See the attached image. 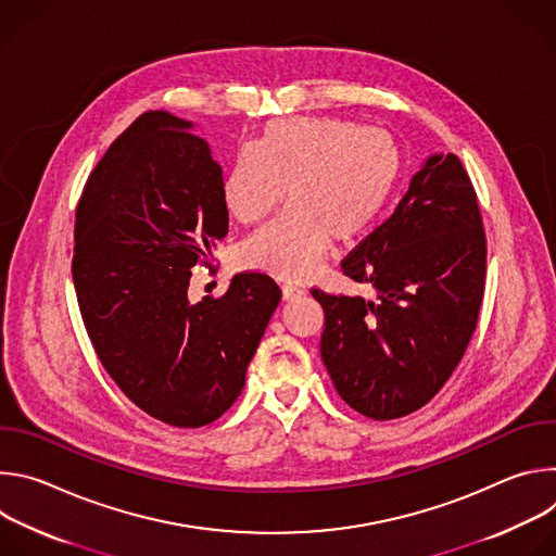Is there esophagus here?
<instances>
[{
	"label": "esophagus",
	"mask_w": 556,
	"mask_h": 556,
	"mask_svg": "<svg viewBox=\"0 0 556 556\" xmlns=\"http://www.w3.org/2000/svg\"><path fill=\"white\" fill-rule=\"evenodd\" d=\"M301 294H303V290L296 288V286H290V283L281 286V296H283V301H292V299H296V296H301Z\"/></svg>",
	"instance_id": "obj_1"
}]
</instances>
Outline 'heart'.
Listing matches in <instances>:
<instances>
[{"label":"heart","instance_id":"1","mask_svg":"<svg viewBox=\"0 0 556 556\" xmlns=\"http://www.w3.org/2000/svg\"><path fill=\"white\" fill-rule=\"evenodd\" d=\"M403 169L393 136L341 118L292 116L268 123L253 151L237 153L224 178V202L255 224L288 200V211L251 235L240 264L277 279H303L332 240L365 235L389 202Z\"/></svg>","mask_w":556,"mask_h":556}]
</instances>
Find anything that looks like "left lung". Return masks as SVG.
Returning a JSON list of instances; mask_svg holds the SVG:
<instances>
[{"instance_id": "obj_1", "label": "left lung", "mask_w": 556, "mask_h": 556, "mask_svg": "<svg viewBox=\"0 0 556 556\" xmlns=\"http://www.w3.org/2000/svg\"><path fill=\"white\" fill-rule=\"evenodd\" d=\"M376 299L326 294L321 358L341 399L374 420L425 407L478 326L486 237L478 195L455 153H433L407 193L343 260Z\"/></svg>"}]
</instances>
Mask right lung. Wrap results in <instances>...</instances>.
Returning <instances> with one entry per match:
<instances>
[{"label": "right lung", "instance_id": "right-lung-1", "mask_svg": "<svg viewBox=\"0 0 556 556\" xmlns=\"http://www.w3.org/2000/svg\"><path fill=\"white\" fill-rule=\"evenodd\" d=\"M193 123L144 112L108 149L76 206L72 279L90 341L127 399L155 420L198 429L242 393L279 286L230 279L189 299L198 264L228 232L222 167Z\"/></svg>", "mask_w": 556, "mask_h": 556}]
</instances>
